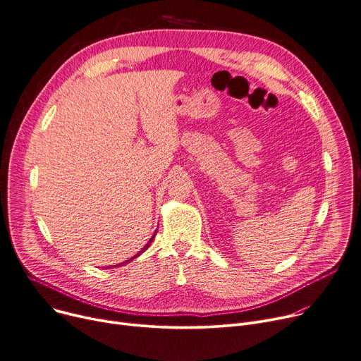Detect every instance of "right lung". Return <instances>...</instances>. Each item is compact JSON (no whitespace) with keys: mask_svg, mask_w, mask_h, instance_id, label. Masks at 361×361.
<instances>
[{"mask_svg":"<svg viewBox=\"0 0 361 361\" xmlns=\"http://www.w3.org/2000/svg\"><path fill=\"white\" fill-rule=\"evenodd\" d=\"M155 235H157V231H155V233H154V235H152V236H151V239H149V241H148V243H147V245H145V247H143V248H142V250H140V251H139V252H137V254H136V255H133V257H132V258H130V259H128V261H125V262H122V264H126V262H129V261H132V259H135V258H137V257H139V255H140V254H142V252H145V251H147V250H148V248H149V245H151V244H152V241H154V238H155ZM122 264H117V266H114V267H118V266H122ZM109 269H111V267H109Z\"/></svg>","mask_w":361,"mask_h":361,"instance_id":"obj_1","label":"right lung"}]
</instances>
